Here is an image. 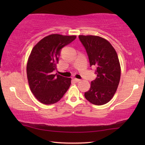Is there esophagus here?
I'll use <instances>...</instances> for the list:
<instances>
[{"label": "esophagus", "instance_id": "esophagus-1", "mask_svg": "<svg viewBox=\"0 0 145 145\" xmlns=\"http://www.w3.org/2000/svg\"><path fill=\"white\" fill-rule=\"evenodd\" d=\"M74 80L75 81V82H79V81H80V79H78V78H74Z\"/></svg>", "mask_w": 145, "mask_h": 145}]
</instances>
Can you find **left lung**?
Masks as SVG:
<instances>
[{
  "mask_svg": "<svg viewBox=\"0 0 145 145\" xmlns=\"http://www.w3.org/2000/svg\"><path fill=\"white\" fill-rule=\"evenodd\" d=\"M88 55L90 67H96L97 78L91 82L85 98L94 105H104L114 96L121 76V68L116 50L108 41L95 35H79Z\"/></svg>",
  "mask_w": 145,
  "mask_h": 145,
  "instance_id": "obj_1",
  "label": "left lung"
}]
</instances>
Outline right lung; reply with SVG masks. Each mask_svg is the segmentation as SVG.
Instances as JSON below:
<instances>
[{"label": "right lung", "mask_w": 145, "mask_h": 145, "mask_svg": "<svg viewBox=\"0 0 145 145\" xmlns=\"http://www.w3.org/2000/svg\"><path fill=\"white\" fill-rule=\"evenodd\" d=\"M75 35L51 34L33 47L27 63V76L31 92L45 105L55 104L68 90L71 78L54 74L61 49L76 39Z\"/></svg>", "instance_id": "obj_1"}]
</instances>
